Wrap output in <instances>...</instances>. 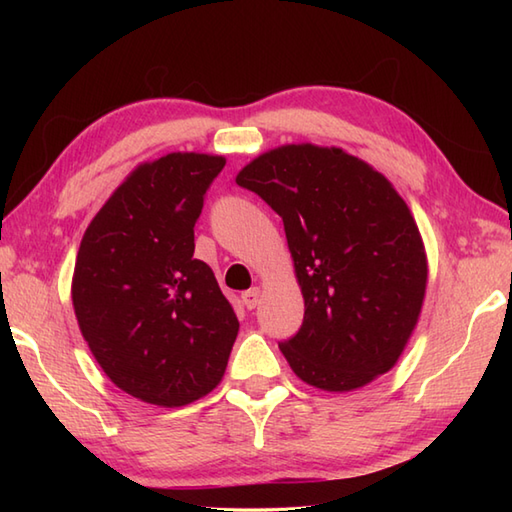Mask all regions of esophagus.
<instances>
[{"label": "esophagus", "instance_id": "esophagus-1", "mask_svg": "<svg viewBox=\"0 0 512 512\" xmlns=\"http://www.w3.org/2000/svg\"><path fill=\"white\" fill-rule=\"evenodd\" d=\"M242 299H244V303H246V308H248V310L257 308V306H259V301H262V288H257V286L248 288V290L244 292V295H242Z\"/></svg>", "mask_w": 512, "mask_h": 512}]
</instances>
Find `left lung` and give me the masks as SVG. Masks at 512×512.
<instances>
[{"mask_svg":"<svg viewBox=\"0 0 512 512\" xmlns=\"http://www.w3.org/2000/svg\"><path fill=\"white\" fill-rule=\"evenodd\" d=\"M281 220L303 295V323L279 343L303 383L361 389L398 363L416 330L429 264L407 202L341 147L268 149L237 173Z\"/></svg>","mask_w":512,"mask_h":512,"instance_id":"left-lung-1","label":"left lung"}]
</instances>
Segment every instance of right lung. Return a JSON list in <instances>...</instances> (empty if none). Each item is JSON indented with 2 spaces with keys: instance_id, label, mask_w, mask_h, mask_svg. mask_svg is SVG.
Listing matches in <instances>:
<instances>
[{
  "instance_id": "right-lung-1",
  "label": "right lung",
  "mask_w": 512,
  "mask_h": 512,
  "mask_svg": "<svg viewBox=\"0 0 512 512\" xmlns=\"http://www.w3.org/2000/svg\"><path fill=\"white\" fill-rule=\"evenodd\" d=\"M224 156L140 162L94 215L76 253L72 306L105 376L147 405L184 407L222 383L239 321L193 226Z\"/></svg>"
}]
</instances>
